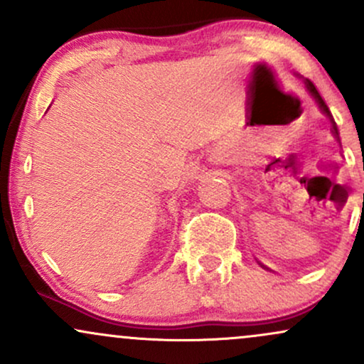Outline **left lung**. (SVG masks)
Wrapping results in <instances>:
<instances>
[{"mask_svg":"<svg viewBox=\"0 0 364 364\" xmlns=\"http://www.w3.org/2000/svg\"><path fill=\"white\" fill-rule=\"evenodd\" d=\"M303 82H304V87H306L308 92H310V94L313 95V99H315L316 104H318V107L321 109V112H323L325 116H328L330 123H332V133H333V136H336V139L339 140V129H337V124H336V121H333V118H332V112H330L328 106H327V104H325L323 99H321L320 92L316 90V87L313 85V82L308 80V78H303ZM260 265H262V263H260ZM262 267H263V269H267L265 265H262Z\"/></svg>","mask_w":364,"mask_h":364,"instance_id":"left-lung-1","label":"left lung"}]
</instances>
